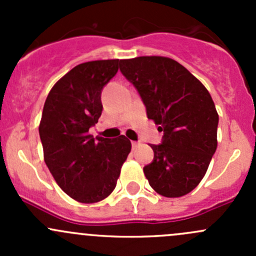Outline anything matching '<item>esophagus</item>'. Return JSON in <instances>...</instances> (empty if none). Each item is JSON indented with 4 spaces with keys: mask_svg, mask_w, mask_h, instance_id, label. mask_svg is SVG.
<instances>
[{
    "mask_svg": "<svg viewBox=\"0 0 256 256\" xmlns=\"http://www.w3.org/2000/svg\"><path fill=\"white\" fill-rule=\"evenodd\" d=\"M138 144H138V142H135V141H134V142H132V148H136V147H138Z\"/></svg>",
    "mask_w": 256,
    "mask_h": 256,
    "instance_id": "1",
    "label": "esophagus"
}]
</instances>
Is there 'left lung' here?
<instances>
[{
  "label": "left lung",
  "mask_w": 256,
  "mask_h": 256,
  "mask_svg": "<svg viewBox=\"0 0 256 256\" xmlns=\"http://www.w3.org/2000/svg\"><path fill=\"white\" fill-rule=\"evenodd\" d=\"M120 70L138 89L147 118L164 131L162 144H151L154 161L144 167L150 186L168 198L194 190L216 150L219 116L204 85L167 56L120 60Z\"/></svg>",
  "instance_id": "1"
}]
</instances>
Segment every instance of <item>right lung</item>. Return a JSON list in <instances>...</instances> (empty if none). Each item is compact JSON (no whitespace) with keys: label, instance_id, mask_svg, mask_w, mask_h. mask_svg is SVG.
Instances as JSON below:
<instances>
[{"label":"right lung","instance_id":"obj_1","mask_svg":"<svg viewBox=\"0 0 256 256\" xmlns=\"http://www.w3.org/2000/svg\"><path fill=\"white\" fill-rule=\"evenodd\" d=\"M120 60H92L74 66L46 99L40 136L44 162L59 187L80 203H96L115 190L131 151L124 135L95 140L89 128L102 112V90L118 73Z\"/></svg>","mask_w":256,"mask_h":256}]
</instances>
